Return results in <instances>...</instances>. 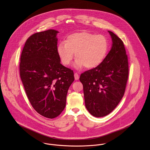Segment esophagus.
Masks as SVG:
<instances>
[{"label":"esophagus","instance_id":"obj_1","mask_svg":"<svg viewBox=\"0 0 150 150\" xmlns=\"http://www.w3.org/2000/svg\"><path fill=\"white\" fill-rule=\"evenodd\" d=\"M74 79L76 80H77L79 79V75L78 74V73H74Z\"/></svg>","mask_w":150,"mask_h":150}]
</instances>
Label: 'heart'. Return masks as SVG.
<instances>
[{
  "label": "heart",
  "mask_w": 150,
  "mask_h": 150,
  "mask_svg": "<svg viewBox=\"0 0 150 150\" xmlns=\"http://www.w3.org/2000/svg\"><path fill=\"white\" fill-rule=\"evenodd\" d=\"M108 50L107 38L101 35L82 32L67 36L65 42L59 43L57 51L61 62L69 64L74 57L77 58L73 64L77 69H94L104 61Z\"/></svg>",
  "instance_id": "b5f03b06"
}]
</instances>
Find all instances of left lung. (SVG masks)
Here are the masks:
<instances>
[{
    "label": "left lung",
    "instance_id": "1",
    "mask_svg": "<svg viewBox=\"0 0 150 150\" xmlns=\"http://www.w3.org/2000/svg\"><path fill=\"white\" fill-rule=\"evenodd\" d=\"M112 39L110 51L98 67L80 77L86 107L95 117L110 114L122 99L128 78V61L123 42L108 31Z\"/></svg>",
    "mask_w": 150,
    "mask_h": 150
}]
</instances>
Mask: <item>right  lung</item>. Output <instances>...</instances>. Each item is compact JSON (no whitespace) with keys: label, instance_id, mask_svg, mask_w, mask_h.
I'll use <instances>...</instances> for the list:
<instances>
[{"label":"right lung","instance_id":"obj_1","mask_svg":"<svg viewBox=\"0 0 150 150\" xmlns=\"http://www.w3.org/2000/svg\"><path fill=\"white\" fill-rule=\"evenodd\" d=\"M58 31L50 29L30 36L22 51L20 73L28 99L34 109L48 118L64 110L74 73L61 64L57 48Z\"/></svg>","mask_w":150,"mask_h":150}]
</instances>
